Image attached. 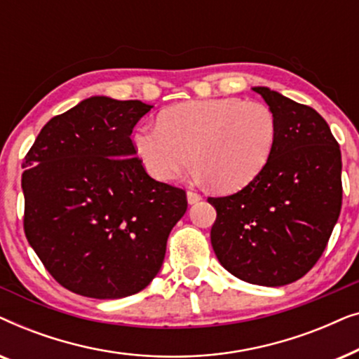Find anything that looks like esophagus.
<instances>
[{"instance_id":"obj_1","label":"esophagus","mask_w":359,"mask_h":359,"mask_svg":"<svg viewBox=\"0 0 359 359\" xmlns=\"http://www.w3.org/2000/svg\"><path fill=\"white\" fill-rule=\"evenodd\" d=\"M186 198H188L189 204H196V203H199L201 199H203V196H201L199 193H196V191H188Z\"/></svg>"}]
</instances>
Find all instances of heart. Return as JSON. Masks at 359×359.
Masks as SVG:
<instances>
[{
	"mask_svg": "<svg viewBox=\"0 0 359 359\" xmlns=\"http://www.w3.org/2000/svg\"><path fill=\"white\" fill-rule=\"evenodd\" d=\"M278 135L271 107L238 97L186 101L165 109L158 126L132 132L135 155L155 180L173 181L198 165L196 178L219 191H238L257 178L273 154Z\"/></svg>",
	"mask_w": 359,
	"mask_h": 359,
	"instance_id": "1",
	"label": "heart"
}]
</instances>
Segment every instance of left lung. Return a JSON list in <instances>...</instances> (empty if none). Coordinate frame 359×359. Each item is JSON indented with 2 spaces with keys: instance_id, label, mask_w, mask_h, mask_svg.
I'll return each mask as SVG.
<instances>
[{
  "instance_id": "obj_1",
  "label": "left lung",
  "mask_w": 359,
  "mask_h": 359,
  "mask_svg": "<svg viewBox=\"0 0 359 359\" xmlns=\"http://www.w3.org/2000/svg\"><path fill=\"white\" fill-rule=\"evenodd\" d=\"M253 91L276 116L268 163L242 191L208 201L217 210L210 243L242 281L291 284L322 257L341 210V154L316 109L264 86Z\"/></svg>"
}]
</instances>
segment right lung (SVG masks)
Wrapping results in <instances>:
<instances>
[{"label":"right lung","instance_id":"obj_1","mask_svg":"<svg viewBox=\"0 0 359 359\" xmlns=\"http://www.w3.org/2000/svg\"><path fill=\"white\" fill-rule=\"evenodd\" d=\"M151 109L91 96L52 117L24 158V232L53 279L93 299L142 291L183 217V189L150 178L130 134Z\"/></svg>","mask_w":359,"mask_h":359}]
</instances>
